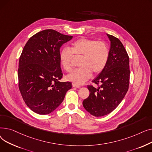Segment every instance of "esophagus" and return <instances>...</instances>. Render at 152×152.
I'll list each match as a JSON object with an SVG mask.
<instances>
[{
	"label": "esophagus",
	"instance_id": "1",
	"mask_svg": "<svg viewBox=\"0 0 152 152\" xmlns=\"http://www.w3.org/2000/svg\"><path fill=\"white\" fill-rule=\"evenodd\" d=\"M73 87H76V88H80L81 86L80 85H78L76 84H73Z\"/></svg>",
	"mask_w": 152,
	"mask_h": 152
}]
</instances>
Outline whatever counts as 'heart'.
<instances>
[{
    "label": "heart",
    "instance_id": "obj_1",
    "mask_svg": "<svg viewBox=\"0 0 152 152\" xmlns=\"http://www.w3.org/2000/svg\"><path fill=\"white\" fill-rule=\"evenodd\" d=\"M76 57H81L80 68L74 70L66 76L68 81L81 84L91 77L92 72L99 74L106 67L110 50L107 44L102 41L83 37L71 44L70 49L63 48L60 52L59 58L62 67L69 72L71 70V63Z\"/></svg>",
    "mask_w": 152,
    "mask_h": 152
}]
</instances>
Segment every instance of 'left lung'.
Segmentation results:
<instances>
[{
  "label": "left lung",
  "mask_w": 152,
  "mask_h": 152,
  "mask_svg": "<svg viewBox=\"0 0 152 152\" xmlns=\"http://www.w3.org/2000/svg\"><path fill=\"white\" fill-rule=\"evenodd\" d=\"M110 41V57L106 67L92 81L98 87L87 86L90 94L83 105L94 116L110 113L119 105L129 89V58L119 40L107 34Z\"/></svg>",
  "instance_id": "8db88e82"
}]
</instances>
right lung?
Listing matches in <instances>:
<instances>
[{
    "instance_id": "1",
    "label": "right lung",
    "mask_w": 152,
    "mask_h": 152,
    "mask_svg": "<svg viewBox=\"0 0 152 152\" xmlns=\"http://www.w3.org/2000/svg\"><path fill=\"white\" fill-rule=\"evenodd\" d=\"M53 29L40 31L29 38L19 60L18 87L26 105L39 115L53 111L71 89L60 82L63 73L59 58L61 45L73 38Z\"/></svg>"
}]
</instances>
